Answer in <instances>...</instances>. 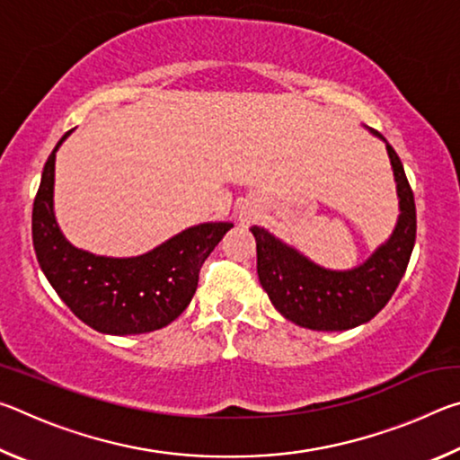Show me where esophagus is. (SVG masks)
Instances as JSON below:
<instances>
[{
    "label": "esophagus",
    "mask_w": 460,
    "mask_h": 460,
    "mask_svg": "<svg viewBox=\"0 0 460 460\" xmlns=\"http://www.w3.org/2000/svg\"><path fill=\"white\" fill-rule=\"evenodd\" d=\"M241 221H243V223H253V215H249V213H245L243 217H241Z\"/></svg>",
    "instance_id": "esophagus-1"
}]
</instances>
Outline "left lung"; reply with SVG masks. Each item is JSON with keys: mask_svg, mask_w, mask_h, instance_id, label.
I'll return each instance as SVG.
<instances>
[{"mask_svg": "<svg viewBox=\"0 0 460 460\" xmlns=\"http://www.w3.org/2000/svg\"><path fill=\"white\" fill-rule=\"evenodd\" d=\"M387 154L398 182L400 219L387 243L363 266L349 271L324 270L266 229L252 227L261 288L288 321L313 331H347L371 321L394 296L414 249L416 202L400 155L389 144Z\"/></svg>", "mask_w": 460, "mask_h": 460, "instance_id": "1", "label": "left lung"}]
</instances>
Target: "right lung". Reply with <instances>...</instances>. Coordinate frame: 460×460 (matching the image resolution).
Wrapping results in <instances>:
<instances>
[{"instance_id": "add662e5", "label": "right lung", "mask_w": 460, "mask_h": 460, "mask_svg": "<svg viewBox=\"0 0 460 460\" xmlns=\"http://www.w3.org/2000/svg\"><path fill=\"white\" fill-rule=\"evenodd\" d=\"M46 160L32 208L38 263L62 302L91 329L105 334H142L174 321L190 305L199 271L233 223H202L139 258H103L73 247L52 208L54 158Z\"/></svg>"}]
</instances>
